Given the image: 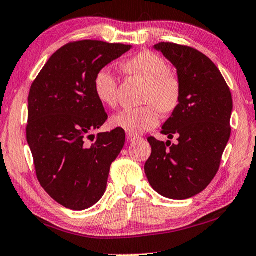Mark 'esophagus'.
<instances>
[{"label": "esophagus", "instance_id": "obj_1", "mask_svg": "<svg viewBox=\"0 0 256 256\" xmlns=\"http://www.w3.org/2000/svg\"><path fill=\"white\" fill-rule=\"evenodd\" d=\"M136 139H139V138L136 136H133V134H130V133H128V134H126L128 142H132V141H134V140H136Z\"/></svg>", "mask_w": 256, "mask_h": 256}]
</instances>
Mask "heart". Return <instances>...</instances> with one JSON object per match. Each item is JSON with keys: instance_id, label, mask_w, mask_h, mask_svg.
Here are the masks:
<instances>
[{"instance_id": "b5f03b06", "label": "heart", "mask_w": 256, "mask_h": 256, "mask_svg": "<svg viewBox=\"0 0 256 256\" xmlns=\"http://www.w3.org/2000/svg\"><path fill=\"white\" fill-rule=\"evenodd\" d=\"M123 68L128 74L147 83L144 102L152 104L124 109L112 117V123L130 134H141L157 126L160 115L156 106L163 112H172L178 106L181 93L180 80L168 70V64L162 56L148 51L133 56L123 64ZM94 91L98 99L106 106H116L118 102V84L110 70L102 68L96 72Z\"/></svg>"}]
</instances>
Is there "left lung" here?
I'll return each mask as SVG.
<instances>
[{
    "label": "left lung",
    "instance_id": "left-lung-1",
    "mask_svg": "<svg viewBox=\"0 0 256 256\" xmlns=\"http://www.w3.org/2000/svg\"><path fill=\"white\" fill-rule=\"evenodd\" d=\"M154 48L176 67L180 80L179 104L162 128L179 142L148 138L152 155L144 172L155 192L182 200L202 192L218 171L230 139L232 96L218 68L196 48L164 42Z\"/></svg>",
    "mask_w": 256,
    "mask_h": 256
}]
</instances>
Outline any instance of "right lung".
Instances as JSON below:
<instances>
[{
  "instance_id": "right-lung-1",
  "label": "right lung",
  "mask_w": 256,
  "mask_h": 256,
  "mask_svg": "<svg viewBox=\"0 0 256 256\" xmlns=\"http://www.w3.org/2000/svg\"><path fill=\"white\" fill-rule=\"evenodd\" d=\"M131 48L90 40L66 44L32 84L26 134L36 176L48 196L66 208L83 210L100 200L110 165L124 147L122 128L98 133L96 140L91 134L108 118L94 77ZM91 136L94 142L88 143Z\"/></svg>"
}]
</instances>
